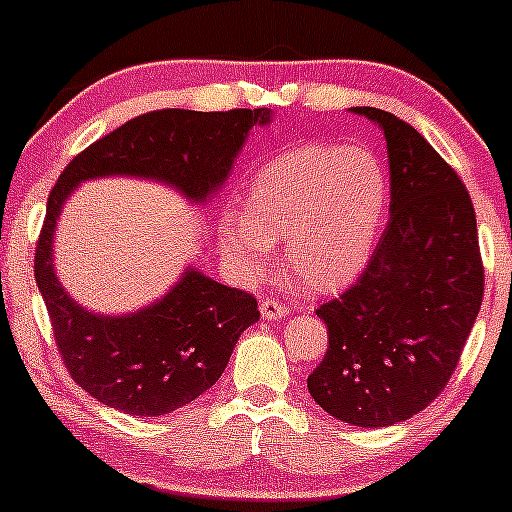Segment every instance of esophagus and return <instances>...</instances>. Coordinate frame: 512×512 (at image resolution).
Here are the masks:
<instances>
[{"instance_id": "34e87169", "label": "esophagus", "mask_w": 512, "mask_h": 512, "mask_svg": "<svg viewBox=\"0 0 512 512\" xmlns=\"http://www.w3.org/2000/svg\"><path fill=\"white\" fill-rule=\"evenodd\" d=\"M260 313L264 320H279V317L289 315V308L281 301H276V298H262Z\"/></svg>"}]
</instances>
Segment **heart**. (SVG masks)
<instances>
[{
	"mask_svg": "<svg viewBox=\"0 0 512 512\" xmlns=\"http://www.w3.org/2000/svg\"><path fill=\"white\" fill-rule=\"evenodd\" d=\"M380 158L361 146L303 144L257 170L245 209L221 219V248L245 276H260L284 240V264L315 291L363 272L387 216Z\"/></svg>",
	"mask_w": 512,
	"mask_h": 512,
	"instance_id": "obj_1",
	"label": "heart"
}]
</instances>
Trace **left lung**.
I'll use <instances>...</instances> for the list:
<instances>
[{
    "label": "left lung",
    "mask_w": 512,
    "mask_h": 512,
    "mask_svg": "<svg viewBox=\"0 0 512 512\" xmlns=\"http://www.w3.org/2000/svg\"><path fill=\"white\" fill-rule=\"evenodd\" d=\"M354 113L385 132L390 219L363 274L315 310L330 346L308 390L334 419L378 428L411 419L445 390L479 315L484 262L455 168L397 115Z\"/></svg>",
    "instance_id": "left-lung-1"
}]
</instances>
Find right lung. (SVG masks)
I'll return each mask as SVG.
<instances>
[{
  "label": "right lung",
  "instance_id": "obj_1",
  "mask_svg": "<svg viewBox=\"0 0 512 512\" xmlns=\"http://www.w3.org/2000/svg\"><path fill=\"white\" fill-rule=\"evenodd\" d=\"M257 122L267 125V108L154 110L86 146L57 178L35 245V284L64 368L98 402L134 416L185 407L221 378L240 332L260 320V310L252 293L185 272L163 301L142 313H88L52 272V233L62 202L81 180L96 175H144L204 202L231 173L233 158Z\"/></svg>",
  "mask_w": 512,
  "mask_h": 512
}]
</instances>
